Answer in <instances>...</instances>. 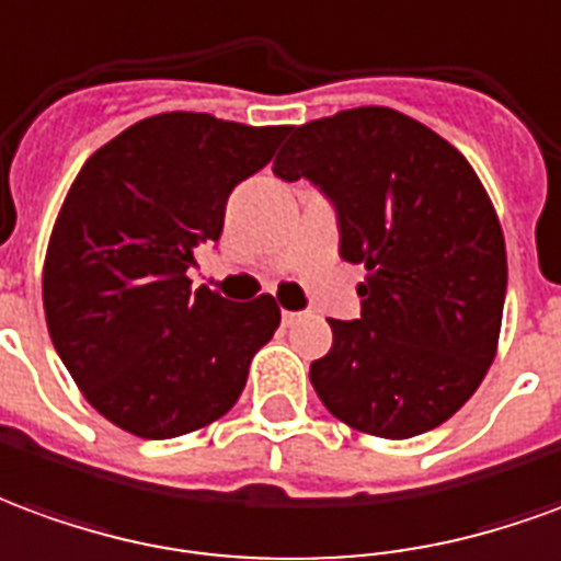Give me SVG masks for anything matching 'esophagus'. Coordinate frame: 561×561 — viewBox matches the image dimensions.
Listing matches in <instances>:
<instances>
[{"label":"esophagus","instance_id":"obj_1","mask_svg":"<svg viewBox=\"0 0 561 561\" xmlns=\"http://www.w3.org/2000/svg\"><path fill=\"white\" fill-rule=\"evenodd\" d=\"M301 317H305V313H301V311H284V323H287V325L299 323Z\"/></svg>","mask_w":561,"mask_h":561}]
</instances>
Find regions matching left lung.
I'll list each match as a JSON object with an SVG mask.
<instances>
[{
  "mask_svg": "<svg viewBox=\"0 0 561 561\" xmlns=\"http://www.w3.org/2000/svg\"><path fill=\"white\" fill-rule=\"evenodd\" d=\"M274 160L335 202L341 256L363 262V317L329 320L311 363L325 411L375 438H414L478 392L502 335L507 253L462 153L401 111H337L289 126Z\"/></svg>",
  "mask_w": 561,
  "mask_h": 561,
  "instance_id": "left-lung-1",
  "label": "left lung"
}]
</instances>
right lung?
<instances>
[{"mask_svg":"<svg viewBox=\"0 0 561 561\" xmlns=\"http://www.w3.org/2000/svg\"><path fill=\"white\" fill-rule=\"evenodd\" d=\"M287 126L165 111L83 162L50 232L42 299L81 396L138 438H178L232 408L277 301H226L186 277L224 232L226 198L272 160Z\"/></svg>","mask_w":561,"mask_h":561,"instance_id":"1","label":"right lung"}]
</instances>
